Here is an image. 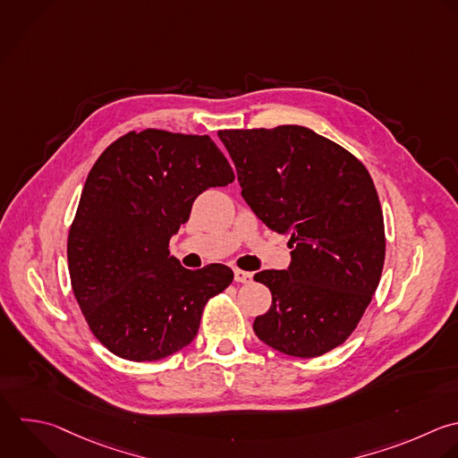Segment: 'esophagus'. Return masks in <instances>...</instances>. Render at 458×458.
Wrapping results in <instances>:
<instances>
[{
    "instance_id": "obj_1",
    "label": "esophagus",
    "mask_w": 458,
    "mask_h": 458,
    "mask_svg": "<svg viewBox=\"0 0 458 458\" xmlns=\"http://www.w3.org/2000/svg\"><path fill=\"white\" fill-rule=\"evenodd\" d=\"M234 281L236 283H250L252 281V274L242 268H234Z\"/></svg>"
}]
</instances>
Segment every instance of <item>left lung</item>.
<instances>
[{
	"mask_svg": "<svg viewBox=\"0 0 458 458\" xmlns=\"http://www.w3.org/2000/svg\"><path fill=\"white\" fill-rule=\"evenodd\" d=\"M218 138L250 209L293 247L288 270L254 276L272 292L254 331L279 352L322 356L351 336L379 284L385 224L374 182L349 150L301 125Z\"/></svg>",
	"mask_w": 458,
	"mask_h": 458,
	"instance_id": "1",
	"label": "left lung"
}]
</instances>
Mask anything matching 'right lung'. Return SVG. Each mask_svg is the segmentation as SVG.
<instances>
[{
    "mask_svg": "<svg viewBox=\"0 0 458 458\" xmlns=\"http://www.w3.org/2000/svg\"><path fill=\"white\" fill-rule=\"evenodd\" d=\"M233 181L209 136L131 131L97 159L70 229L68 267L91 333L113 354L156 361L197 336L208 301L234 274L218 263L188 270L168 243L202 191Z\"/></svg>",
    "mask_w": 458,
    "mask_h": 458,
    "instance_id": "right-lung-1",
    "label": "right lung"
}]
</instances>
